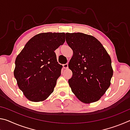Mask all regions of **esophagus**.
I'll return each instance as SVG.
<instances>
[{
    "label": "esophagus",
    "mask_w": 130,
    "mask_h": 130,
    "mask_svg": "<svg viewBox=\"0 0 130 130\" xmlns=\"http://www.w3.org/2000/svg\"><path fill=\"white\" fill-rule=\"evenodd\" d=\"M63 68H64V69H68V63H66V64L63 65Z\"/></svg>",
    "instance_id": "esophagus-1"
}]
</instances>
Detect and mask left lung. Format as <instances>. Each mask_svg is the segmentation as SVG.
Here are the masks:
<instances>
[{
	"instance_id": "obj_1",
	"label": "left lung",
	"mask_w": 130,
	"mask_h": 130,
	"mask_svg": "<svg viewBox=\"0 0 130 130\" xmlns=\"http://www.w3.org/2000/svg\"><path fill=\"white\" fill-rule=\"evenodd\" d=\"M66 41L73 52L68 65L73 73L68 81L72 92L83 103L97 102L111 85V57L100 42L90 35L67 32Z\"/></svg>"
}]
</instances>
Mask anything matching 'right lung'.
Listing matches in <instances>:
<instances>
[{"mask_svg":"<svg viewBox=\"0 0 130 130\" xmlns=\"http://www.w3.org/2000/svg\"><path fill=\"white\" fill-rule=\"evenodd\" d=\"M64 32H42L32 37L15 60L14 75L28 100L45 101L54 91L62 66L54 51L64 43Z\"/></svg>","mask_w":130,"mask_h":130,"instance_id":"right-lung-1","label":"right lung"}]
</instances>
